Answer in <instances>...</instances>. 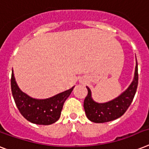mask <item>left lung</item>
<instances>
[{
  "instance_id": "left-lung-1",
  "label": "left lung",
  "mask_w": 149,
  "mask_h": 149,
  "mask_svg": "<svg viewBox=\"0 0 149 149\" xmlns=\"http://www.w3.org/2000/svg\"><path fill=\"white\" fill-rule=\"evenodd\" d=\"M138 63L136 61L134 78L129 86L114 100L98 103L92 98L91 90L86 86L88 94L83 102L87 118L95 123H103L115 120L119 118L125 112L134 99L138 86Z\"/></svg>"
}]
</instances>
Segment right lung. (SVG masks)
Returning <instances> with one entry per match:
<instances>
[{
	"label": "right lung",
	"instance_id": "add662e5",
	"mask_svg": "<svg viewBox=\"0 0 149 149\" xmlns=\"http://www.w3.org/2000/svg\"><path fill=\"white\" fill-rule=\"evenodd\" d=\"M11 91L14 102L20 114L26 120L37 125H51L60 118L66 100L74 86L48 99L38 100L29 96L18 87L14 72L11 75Z\"/></svg>",
	"mask_w": 149,
	"mask_h": 149
}]
</instances>
